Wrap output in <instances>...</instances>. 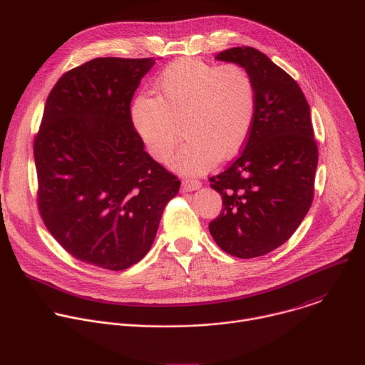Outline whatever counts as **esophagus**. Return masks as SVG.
Masks as SVG:
<instances>
[{"label":"esophagus","instance_id":"esophagus-1","mask_svg":"<svg viewBox=\"0 0 365 365\" xmlns=\"http://www.w3.org/2000/svg\"><path fill=\"white\" fill-rule=\"evenodd\" d=\"M200 187V182L199 180H193V179H183L182 180V190L183 192H192Z\"/></svg>","mask_w":365,"mask_h":365}]
</instances>
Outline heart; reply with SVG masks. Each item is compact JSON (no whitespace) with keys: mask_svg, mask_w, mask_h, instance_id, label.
<instances>
[{"mask_svg":"<svg viewBox=\"0 0 365 365\" xmlns=\"http://www.w3.org/2000/svg\"><path fill=\"white\" fill-rule=\"evenodd\" d=\"M155 88L158 98L138 96L131 108L133 125L155 160L170 159L182 131L187 140L173 165L183 173H205L241 151L257 103L252 78L242 66L179 59L160 73Z\"/></svg>","mask_w":365,"mask_h":365,"instance_id":"obj_1","label":"heart"}]
</instances>
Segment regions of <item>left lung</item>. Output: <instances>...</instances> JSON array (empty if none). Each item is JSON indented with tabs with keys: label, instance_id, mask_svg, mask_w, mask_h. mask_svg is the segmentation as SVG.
<instances>
[{
	"label": "left lung",
	"instance_id": "obj_1",
	"mask_svg": "<svg viewBox=\"0 0 365 365\" xmlns=\"http://www.w3.org/2000/svg\"><path fill=\"white\" fill-rule=\"evenodd\" d=\"M218 61L242 66L255 86V118L244 150L210 178L222 210L210 222L218 247L238 258L264 255L297 230L314 200L318 145L297 82L254 47H232Z\"/></svg>",
	"mask_w": 365,
	"mask_h": 365
}]
</instances>
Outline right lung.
Wrapping results in <instances>:
<instances>
[{
    "mask_svg": "<svg viewBox=\"0 0 365 365\" xmlns=\"http://www.w3.org/2000/svg\"><path fill=\"white\" fill-rule=\"evenodd\" d=\"M153 58H96L50 91L34 137L37 205L76 259L125 270L148 252L180 180L153 160L131 120V99Z\"/></svg>",
    "mask_w": 365,
    "mask_h": 365,
    "instance_id": "right-lung-1",
    "label": "right lung"
}]
</instances>
